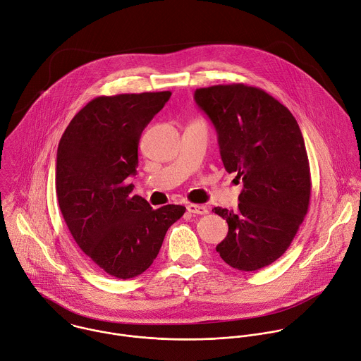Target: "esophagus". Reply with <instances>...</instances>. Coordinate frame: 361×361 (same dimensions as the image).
I'll return each mask as SVG.
<instances>
[{"mask_svg": "<svg viewBox=\"0 0 361 361\" xmlns=\"http://www.w3.org/2000/svg\"><path fill=\"white\" fill-rule=\"evenodd\" d=\"M186 209L189 210V213H193V214H206L209 212L206 206H203V204H193V203L188 204Z\"/></svg>", "mask_w": 361, "mask_h": 361, "instance_id": "obj_1", "label": "esophagus"}]
</instances>
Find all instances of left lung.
Returning <instances> with one entry per match:
<instances>
[{"mask_svg":"<svg viewBox=\"0 0 361 361\" xmlns=\"http://www.w3.org/2000/svg\"><path fill=\"white\" fill-rule=\"evenodd\" d=\"M216 132L225 169L243 182L236 210L214 207L229 225L216 252L255 271L290 246L310 202V166L296 118L271 95L245 84L195 91Z\"/></svg>","mask_w":361,"mask_h":361,"instance_id":"obj_1","label":"left lung"}]
</instances>
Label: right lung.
Segmentation results:
<instances>
[{
    "label": "right lung",
    "instance_id": "1",
    "mask_svg": "<svg viewBox=\"0 0 361 361\" xmlns=\"http://www.w3.org/2000/svg\"><path fill=\"white\" fill-rule=\"evenodd\" d=\"M172 92L97 97L66 126L56 152V197L82 252L104 271L130 279L157 259L186 207L152 209L132 195L139 139Z\"/></svg>",
    "mask_w": 361,
    "mask_h": 361
}]
</instances>
